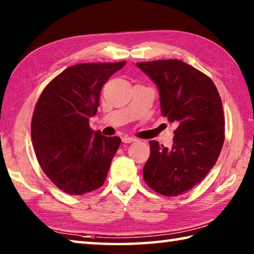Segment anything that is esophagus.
Here are the masks:
<instances>
[{"instance_id": "esophagus-1", "label": "esophagus", "mask_w": 254, "mask_h": 254, "mask_svg": "<svg viewBox=\"0 0 254 254\" xmlns=\"http://www.w3.org/2000/svg\"><path fill=\"white\" fill-rule=\"evenodd\" d=\"M123 141H124V143H126V144H129V143H132V141H136V138H135V137L124 136L123 137Z\"/></svg>"}]
</instances>
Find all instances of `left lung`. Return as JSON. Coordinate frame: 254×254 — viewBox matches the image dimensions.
Listing matches in <instances>:
<instances>
[{"label":"left lung","mask_w":254,"mask_h":254,"mask_svg":"<svg viewBox=\"0 0 254 254\" xmlns=\"http://www.w3.org/2000/svg\"><path fill=\"white\" fill-rule=\"evenodd\" d=\"M159 89L163 117L177 125L171 148L150 140L143 176L164 196H179L197 185L220 156L224 143L223 106L205 73L176 59L137 62Z\"/></svg>","instance_id":"left-lung-1"}]
</instances>
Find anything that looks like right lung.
Returning a JSON list of instances; mask_svg holds the SVG:
<instances>
[{"label": "right lung", "mask_w": 254, "mask_h": 254, "mask_svg": "<svg viewBox=\"0 0 254 254\" xmlns=\"http://www.w3.org/2000/svg\"><path fill=\"white\" fill-rule=\"evenodd\" d=\"M120 62L71 65L43 89L31 122L35 156L49 180L70 195H82L105 183L119 137L95 132L89 118L99 107L100 91Z\"/></svg>", "instance_id": "obj_1"}]
</instances>
